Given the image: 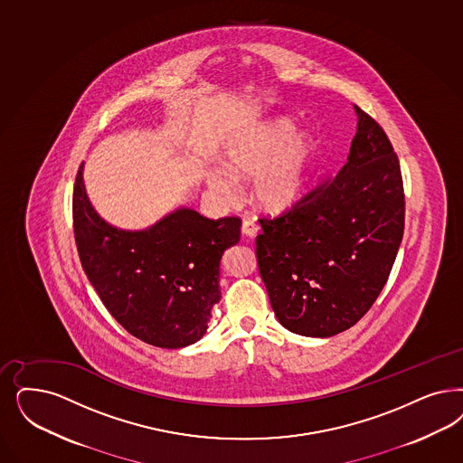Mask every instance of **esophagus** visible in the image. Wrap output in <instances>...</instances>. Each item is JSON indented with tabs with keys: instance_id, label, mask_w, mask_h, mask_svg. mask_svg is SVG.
I'll return each mask as SVG.
<instances>
[{
	"instance_id": "esophagus-1",
	"label": "esophagus",
	"mask_w": 463,
	"mask_h": 463,
	"mask_svg": "<svg viewBox=\"0 0 463 463\" xmlns=\"http://www.w3.org/2000/svg\"><path fill=\"white\" fill-rule=\"evenodd\" d=\"M260 231V225L253 221V219H244L242 221V232L246 234V236H256V232Z\"/></svg>"
}]
</instances>
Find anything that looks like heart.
<instances>
[{
  "instance_id": "b5f03b06",
  "label": "heart",
  "mask_w": 463,
  "mask_h": 463,
  "mask_svg": "<svg viewBox=\"0 0 463 463\" xmlns=\"http://www.w3.org/2000/svg\"><path fill=\"white\" fill-rule=\"evenodd\" d=\"M290 123L271 121L255 125L223 150L221 171H208V186L222 196L238 193L235 179H248L256 174V202L270 212H284L294 207L304 194L307 169L311 162V142L296 135L290 137Z\"/></svg>"
}]
</instances>
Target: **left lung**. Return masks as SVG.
Returning a JSON list of instances; mask_svg holds the SVG:
<instances>
[{
  "label": "left lung",
  "mask_w": 463,
  "mask_h": 463,
  "mask_svg": "<svg viewBox=\"0 0 463 463\" xmlns=\"http://www.w3.org/2000/svg\"><path fill=\"white\" fill-rule=\"evenodd\" d=\"M338 175L279 217H261L256 258L275 317L290 332L332 336L363 318L384 288L405 223L400 162L369 114Z\"/></svg>",
  "instance_id": "8db88e82"
}]
</instances>
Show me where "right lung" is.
Wrapping results in <instances>:
<instances>
[{
  "label": "right lung",
  "instance_id": "right-lung-1",
  "mask_svg": "<svg viewBox=\"0 0 463 463\" xmlns=\"http://www.w3.org/2000/svg\"><path fill=\"white\" fill-rule=\"evenodd\" d=\"M73 232L81 267L114 319L150 345L179 349L205 335L221 301L223 251L240 242V217L212 221L177 208L145 231L116 229L73 186Z\"/></svg>",
  "mask_w": 463,
  "mask_h": 463
}]
</instances>
